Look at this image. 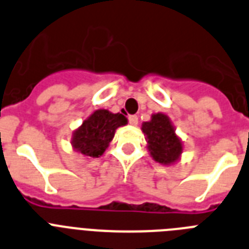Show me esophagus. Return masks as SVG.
<instances>
[{
    "label": "esophagus",
    "mask_w": 249,
    "mask_h": 249,
    "mask_svg": "<svg viewBox=\"0 0 249 249\" xmlns=\"http://www.w3.org/2000/svg\"><path fill=\"white\" fill-rule=\"evenodd\" d=\"M129 123L131 125H137L138 124V116L137 115H129Z\"/></svg>",
    "instance_id": "34e87169"
}]
</instances>
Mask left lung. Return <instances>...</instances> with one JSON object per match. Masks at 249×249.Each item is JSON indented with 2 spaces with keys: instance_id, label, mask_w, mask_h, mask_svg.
<instances>
[{
  "instance_id": "8db88e82",
  "label": "left lung",
  "mask_w": 249,
  "mask_h": 249,
  "mask_svg": "<svg viewBox=\"0 0 249 249\" xmlns=\"http://www.w3.org/2000/svg\"><path fill=\"white\" fill-rule=\"evenodd\" d=\"M142 130L146 137L148 149L155 161L169 165L176 163L183 151L170 119L161 112L151 115L150 122L142 123Z\"/></svg>"
}]
</instances>
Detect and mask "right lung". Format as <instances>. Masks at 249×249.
Instances as JSON below:
<instances>
[{
	"label": "right lung",
	"mask_w": 249,
	"mask_h": 249,
	"mask_svg": "<svg viewBox=\"0 0 249 249\" xmlns=\"http://www.w3.org/2000/svg\"><path fill=\"white\" fill-rule=\"evenodd\" d=\"M127 124L123 114H112L107 110H96L73 131L72 146L85 157L99 158L107 150L119 126Z\"/></svg>",
	"instance_id": "1"
}]
</instances>
